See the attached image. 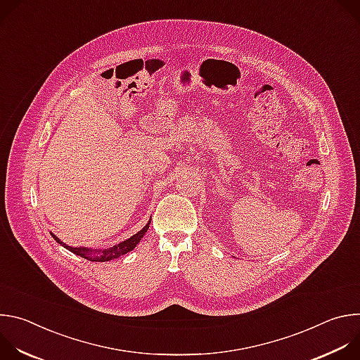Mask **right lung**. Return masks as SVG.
I'll return each instance as SVG.
<instances>
[{"label": "right lung", "mask_w": 360, "mask_h": 360, "mask_svg": "<svg viewBox=\"0 0 360 360\" xmlns=\"http://www.w3.org/2000/svg\"><path fill=\"white\" fill-rule=\"evenodd\" d=\"M149 224H150V221L145 225V228H143L142 231H139L136 235L131 236L129 239H127V240L118 243L117 246H114V248H111V249H108V250H102V252L98 250L99 253L92 252V250L88 249V248H72V246H68V245L63 243L56 235H53V238H54L58 243H61L64 248H67L68 250H71L72 253L81 256V258H85V259L92 261V262H105V261L117 259V258H120V256H122V255L128 253L129 250H132V249L139 243V240L143 238L145 232H146L148 228H149Z\"/></svg>", "instance_id": "right-lung-1"}]
</instances>
